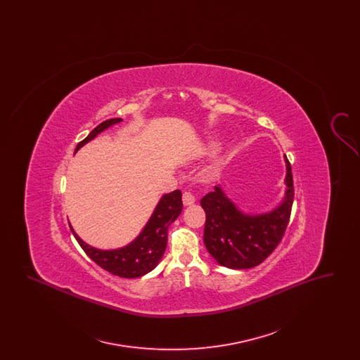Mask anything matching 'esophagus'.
<instances>
[{"label":"esophagus","mask_w":360,"mask_h":360,"mask_svg":"<svg viewBox=\"0 0 360 360\" xmlns=\"http://www.w3.org/2000/svg\"><path fill=\"white\" fill-rule=\"evenodd\" d=\"M182 201H184V205L190 206L195 202V198L190 191H185L184 195H182Z\"/></svg>","instance_id":"1"}]
</instances>
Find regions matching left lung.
<instances>
[{
	"label": "left lung",
	"instance_id": "left-lung-1",
	"mask_svg": "<svg viewBox=\"0 0 360 360\" xmlns=\"http://www.w3.org/2000/svg\"><path fill=\"white\" fill-rule=\"evenodd\" d=\"M286 162V191L283 201L273 210L262 214L241 212L216 186L201 200L205 210L204 243L219 264L228 269H251L269 257L283 238L290 219L294 200L291 166Z\"/></svg>",
	"mask_w": 360,
	"mask_h": 360
}]
</instances>
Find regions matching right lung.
<instances>
[{
	"mask_svg": "<svg viewBox=\"0 0 360 360\" xmlns=\"http://www.w3.org/2000/svg\"><path fill=\"white\" fill-rule=\"evenodd\" d=\"M121 121L122 119H110L97 125L86 139L78 143L75 153L98 134ZM181 212V190H174L169 194H165L155 207L154 213L151 214L148 223L146 224V226L139 233L136 239L131 241L128 245L116 250L94 248L81 239L71 225L70 228L74 238L85 251L86 255L93 262H96L100 267H103V270L121 278H139L153 271L160 262L167 245L169 226L176 220Z\"/></svg>",
	"mask_w": 360,
	"mask_h": 360,
	"instance_id": "obj_1",
	"label": "right lung"
}]
</instances>
